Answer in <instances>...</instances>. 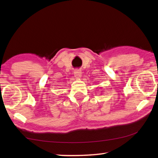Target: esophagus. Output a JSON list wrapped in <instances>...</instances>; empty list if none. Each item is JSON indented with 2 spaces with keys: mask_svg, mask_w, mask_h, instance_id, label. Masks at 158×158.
I'll use <instances>...</instances> for the list:
<instances>
[{
  "mask_svg": "<svg viewBox=\"0 0 158 158\" xmlns=\"http://www.w3.org/2000/svg\"><path fill=\"white\" fill-rule=\"evenodd\" d=\"M81 71L80 70H78V69H76L75 70V71H74V75H75V77L76 78H80V76H81Z\"/></svg>",
  "mask_w": 158,
  "mask_h": 158,
  "instance_id": "esophagus-1",
  "label": "esophagus"
}]
</instances>
